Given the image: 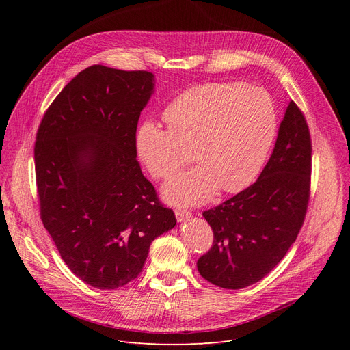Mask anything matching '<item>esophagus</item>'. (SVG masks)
I'll list each match as a JSON object with an SVG mask.
<instances>
[{"mask_svg":"<svg viewBox=\"0 0 350 350\" xmlns=\"http://www.w3.org/2000/svg\"><path fill=\"white\" fill-rule=\"evenodd\" d=\"M174 214H176V218H177L178 223H186L187 219L191 217V213L185 210V208H176Z\"/></svg>","mask_w":350,"mask_h":350,"instance_id":"esophagus-1","label":"esophagus"}]
</instances>
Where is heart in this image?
<instances>
[{"mask_svg":"<svg viewBox=\"0 0 350 350\" xmlns=\"http://www.w3.org/2000/svg\"><path fill=\"white\" fill-rule=\"evenodd\" d=\"M169 129L144 122L136 133V153L154 178L173 176L189 159L194 169L174 176L163 187L170 204L198 206L221 189L240 193L260 174L278 120L268 92L238 82L190 88L164 109Z\"/></svg>","mask_w":350,"mask_h":350,"instance_id":"heart-1","label":"heart"}]
</instances>
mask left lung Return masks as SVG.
<instances>
[{
	"label": "left lung",
	"mask_w": 350,
	"mask_h": 350,
	"mask_svg": "<svg viewBox=\"0 0 350 350\" xmlns=\"http://www.w3.org/2000/svg\"><path fill=\"white\" fill-rule=\"evenodd\" d=\"M310 154L305 116L295 102H289L258 180L203 213L214 241L197 261L201 277L219 288L241 289L262 280L281 262L305 219Z\"/></svg>",
	"instance_id": "obj_1"
}]
</instances>
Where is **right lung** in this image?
Wrapping results in <instances>:
<instances>
[{
	"instance_id": "1",
	"label": "right lung",
	"mask_w": 350,
	"mask_h": 350,
	"mask_svg": "<svg viewBox=\"0 0 350 350\" xmlns=\"http://www.w3.org/2000/svg\"><path fill=\"white\" fill-rule=\"evenodd\" d=\"M147 70L92 65L55 98L33 149L42 224L83 282L116 289L142 272L152 241L176 226L136 160Z\"/></svg>"
}]
</instances>
